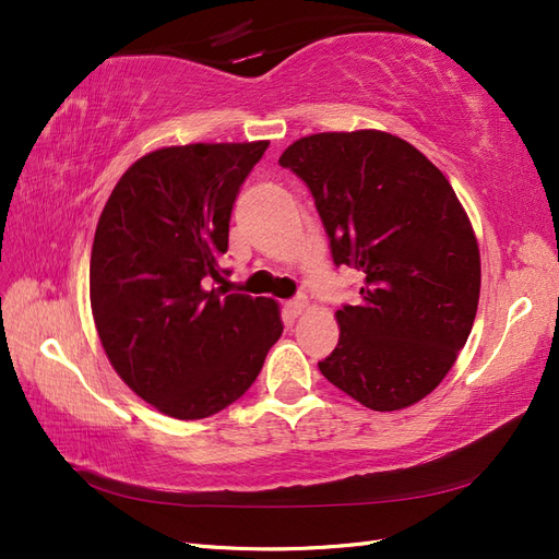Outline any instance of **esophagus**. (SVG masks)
<instances>
[{
  "mask_svg": "<svg viewBox=\"0 0 559 559\" xmlns=\"http://www.w3.org/2000/svg\"><path fill=\"white\" fill-rule=\"evenodd\" d=\"M306 308H308V300L306 298H296V300H289L284 306V310H286V314L289 317H300L302 312H306Z\"/></svg>",
  "mask_w": 559,
  "mask_h": 559,
  "instance_id": "esophagus-1",
  "label": "esophagus"
}]
</instances>
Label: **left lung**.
<instances>
[{
	"mask_svg": "<svg viewBox=\"0 0 559 559\" xmlns=\"http://www.w3.org/2000/svg\"><path fill=\"white\" fill-rule=\"evenodd\" d=\"M312 191L335 265L361 273L359 306L335 312L341 341L319 370L378 413L431 394L466 345L480 251L450 181L382 130L317 132L284 148Z\"/></svg>",
	"mask_w": 559,
	"mask_h": 559,
	"instance_id": "1",
	"label": "left lung"
}]
</instances>
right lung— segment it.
I'll list each match as a JSON object with an SVG mask.
<instances>
[{
  "mask_svg": "<svg viewBox=\"0 0 559 559\" xmlns=\"http://www.w3.org/2000/svg\"><path fill=\"white\" fill-rule=\"evenodd\" d=\"M270 142L148 151L118 179L91 253L99 343L134 394L167 417L238 401L282 335L273 298L226 294L233 202Z\"/></svg>",
  "mask_w": 559,
  "mask_h": 559,
  "instance_id": "1",
  "label": "right lung"
}]
</instances>
